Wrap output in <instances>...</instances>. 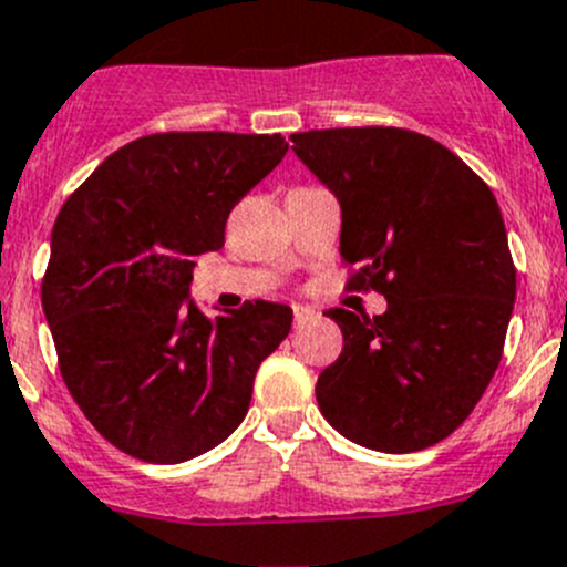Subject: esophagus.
<instances>
[{
	"instance_id": "obj_1",
	"label": "esophagus",
	"mask_w": 567,
	"mask_h": 567,
	"mask_svg": "<svg viewBox=\"0 0 567 567\" xmlns=\"http://www.w3.org/2000/svg\"><path fill=\"white\" fill-rule=\"evenodd\" d=\"M318 312L312 310V307H305V305H293V321L296 327H305V323L316 321Z\"/></svg>"
}]
</instances>
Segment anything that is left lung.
<instances>
[{"instance_id":"left-lung-1","label":"left lung","mask_w":567,"mask_h":567,"mask_svg":"<svg viewBox=\"0 0 567 567\" xmlns=\"http://www.w3.org/2000/svg\"><path fill=\"white\" fill-rule=\"evenodd\" d=\"M340 205L349 288L388 299L382 316L329 310L343 351L323 368V417L357 446L421 452L471 415L502 360L515 266L493 190L454 152L395 126L290 135Z\"/></svg>"}]
</instances>
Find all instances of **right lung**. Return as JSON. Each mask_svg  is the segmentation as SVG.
<instances>
[{
	"label": "right lung",
	"mask_w": 567,
	"mask_h": 567,
	"mask_svg": "<svg viewBox=\"0 0 567 567\" xmlns=\"http://www.w3.org/2000/svg\"><path fill=\"white\" fill-rule=\"evenodd\" d=\"M282 135L157 132L107 157L60 210L43 316L60 373L104 441L174 465L227 441L293 310L246 301L205 316L194 257L224 246L229 210L279 166Z\"/></svg>",
	"instance_id": "obj_1"
}]
</instances>
